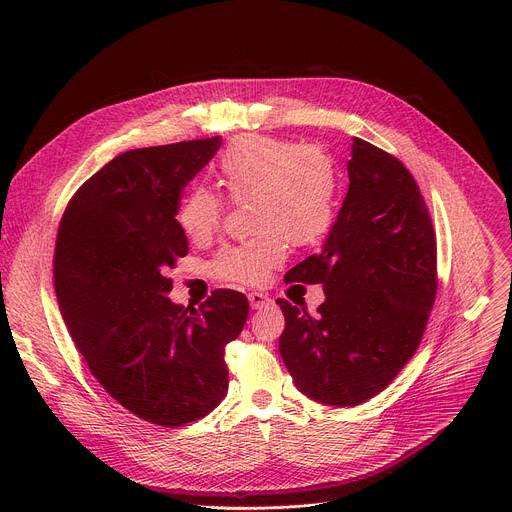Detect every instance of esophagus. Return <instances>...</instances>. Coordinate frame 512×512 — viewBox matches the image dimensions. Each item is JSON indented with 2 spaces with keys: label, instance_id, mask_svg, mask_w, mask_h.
Returning <instances> with one entry per match:
<instances>
[{
  "label": "esophagus",
  "instance_id": "obj_1",
  "mask_svg": "<svg viewBox=\"0 0 512 512\" xmlns=\"http://www.w3.org/2000/svg\"><path fill=\"white\" fill-rule=\"evenodd\" d=\"M247 298H249V304H251L253 310H261V308H265L273 302L267 294H263V291H251Z\"/></svg>",
  "mask_w": 512,
  "mask_h": 512
}]
</instances>
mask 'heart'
I'll use <instances>...</instances> for the list:
<instances>
[{
    "instance_id": "b5f03b06",
    "label": "heart",
    "mask_w": 512,
    "mask_h": 512,
    "mask_svg": "<svg viewBox=\"0 0 512 512\" xmlns=\"http://www.w3.org/2000/svg\"><path fill=\"white\" fill-rule=\"evenodd\" d=\"M216 186L233 202L249 200L251 231L257 235L216 259V271L241 283H261L285 259V241L306 247L320 241L332 221L336 170L312 145L267 135L233 139L214 166ZM223 204L206 190L188 192L178 206V225L192 241L218 229Z\"/></svg>"
}]
</instances>
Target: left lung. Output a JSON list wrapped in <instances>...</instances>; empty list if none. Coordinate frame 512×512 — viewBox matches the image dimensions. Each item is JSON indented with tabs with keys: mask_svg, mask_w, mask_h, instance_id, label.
<instances>
[{
	"mask_svg": "<svg viewBox=\"0 0 512 512\" xmlns=\"http://www.w3.org/2000/svg\"><path fill=\"white\" fill-rule=\"evenodd\" d=\"M348 192L320 249L285 281L322 283L316 316L277 300L279 354L310 399L352 407L379 395L415 354L435 300V235L409 170L354 137Z\"/></svg>",
	"mask_w": 512,
	"mask_h": 512,
	"instance_id": "1",
	"label": "left lung"
}]
</instances>
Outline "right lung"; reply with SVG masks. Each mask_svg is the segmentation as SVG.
<instances>
[{
  "instance_id": "obj_1",
  "label": "right lung",
  "mask_w": 512,
  "mask_h": 512,
  "mask_svg": "<svg viewBox=\"0 0 512 512\" xmlns=\"http://www.w3.org/2000/svg\"><path fill=\"white\" fill-rule=\"evenodd\" d=\"M221 137L125 152L68 202L56 237L54 289L68 334L103 389L133 415L178 427L229 389L225 346L249 302L216 289L198 310L174 304L166 271L188 253L176 221L186 184Z\"/></svg>"
}]
</instances>
